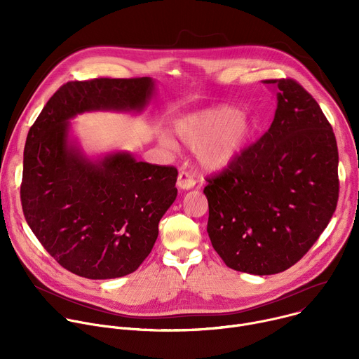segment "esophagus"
<instances>
[{
	"label": "esophagus",
	"instance_id": "1",
	"mask_svg": "<svg viewBox=\"0 0 359 359\" xmlns=\"http://www.w3.org/2000/svg\"><path fill=\"white\" fill-rule=\"evenodd\" d=\"M194 184H196V180L193 179V175L187 170H180L177 176V186L183 190H189V189H193Z\"/></svg>",
	"mask_w": 359,
	"mask_h": 359
}]
</instances>
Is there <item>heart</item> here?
Listing matches in <instances>:
<instances>
[{
  "label": "heart",
  "instance_id": "b5f03b06",
  "mask_svg": "<svg viewBox=\"0 0 359 359\" xmlns=\"http://www.w3.org/2000/svg\"><path fill=\"white\" fill-rule=\"evenodd\" d=\"M254 130V121L231 107L187 115L175 123L179 139L190 149H197L198 163L210 172L231 166L247 149ZM161 142L170 149L177 146L168 133L161 136Z\"/></svg>",
  "mask_w": 359,
  "mask_h": 359
}]
</instances>
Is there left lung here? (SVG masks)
I'll use <instances>...</instances> for the list:
<instances>
[{
	"instance_id": "8db88e82",
	"label": "left lung",
	"mask_w": 359,
	"mask_h": 359,
	"mask_svg": "<svg viewBox=\"0 0 359 359\" xmlns=\"http://www.w3.org/2000/svg\"><path fill=\"white\" fill-rule=\"evenodd\" d=\"M276 86L270 129L227 169L208 177V233L227 267L270 276L299 262L338 201V147L317 100L294 79Z\"/></svg>"
}]
</instances>
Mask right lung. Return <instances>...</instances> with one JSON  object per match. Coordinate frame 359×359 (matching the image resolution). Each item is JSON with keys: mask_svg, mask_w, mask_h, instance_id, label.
Returning <instances> with one entry per match:
<instances>
[{"mask_svg": "<svg viewBox=\"0 0 359 359\" xmlns=\"http://www.w3.org/2000/svg\"><path fill=\"white\" fill-rule=\"evenodd\" d=\"M150 78L71 81L46 102L24 150L22 212L43 248L68 271L108 280L137 270L177 196V169L118 151L97 162L69 139V119L89 111H142Z\"/></svg>", "mask_w": 359, "mask_h": 359, "instance_id": "add662e5", "label": "right lung"}]
</instances>
